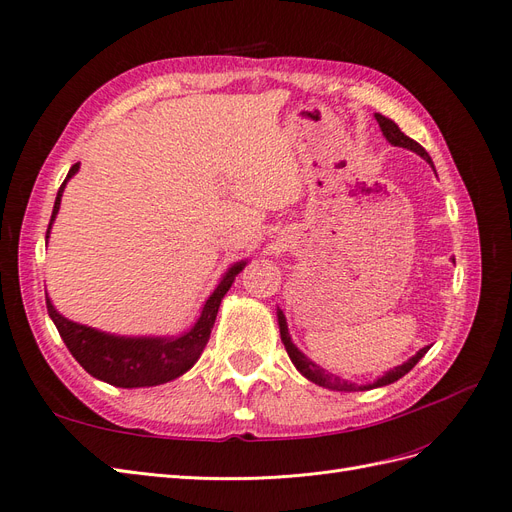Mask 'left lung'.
<instances>
[{
  "instance_id": "1",
  "label": "left lung",
  "mask_w": 512,
  "mask_h": 512,
  "mask_svg": "<svg viewBox=\"0 0 512 512\" xmlns=\"http://www.w3.org/2000/svg\"><path fill=\"white\" fill-rule=\"evenodd\" d=\"M376 121L380 123V130H382V134L386 136V141H389L391 145L410 149V151L418 153V156H421L423 160H427V162L433 166V162H431V158H429V153H427L421 145H418L416 141H412L410 136H406L404 132H401L395 121H391L389 117H384V115H380V113H376ZM277 322H280V335H282V342H284V346H286V352H288V356H290V361L294 363V367H297L307 380L316 382L318 386H327V389H333V391H346V393H350V391H369V389H378V386L393 384V382H395V380H399L401 376H406L408 371H410L418 361H421L423 356L427 354V350H429V346L421 348V350H418V352L412 356V359H408L404 365H399V367H395V369H391V371H386V374H384L382 378H378L376 382H371V384H361V386H359V384L348 382V380H344V378H337V376L329 374L327 369H322L320 365H316V363L309 361L307 356H305L297 346L292 344V339H290V335H288L286 316H284L282 309H277Z\"/></svg>"
}]
</instances>
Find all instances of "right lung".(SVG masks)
<instances>
[{
    "label": "right lung",
    "instance_id": "add662e5",
    "mask_svg": "<svg viewBox=\"0 0 512 512\" xmlns=\"http://www.w3.org/2000/svg\"><path fill=\"white\" fill-rule=\"evenodd\" d=\"M79 164L70 168L68 177L61 183V188L55 198V207L49 228H46V241H49V232L53 226L55 215L61 205V194H64L66 183L72 175H76ZM245 267V262H237L235 267H230L218 288L213 290L211 297L207 299L200 318L196 320L194 327L183 333L181 337H119L108 335L102 331H96L85 324L72 322L61 316L53 307L51 299L46 297V309L49 316L55 322V327L64 339V344L72 352L81 367L98 380H104L113 386H121V389H138V386H156L164 384L168 380H175L181 374H185L203 354L209 335L213 329L215 316H218L220 303L224 294L235 282L237 273Z\"/></svg>",
    "mask_w": 512,
    "mask_h": 512
}]
</instances>
